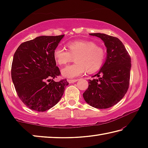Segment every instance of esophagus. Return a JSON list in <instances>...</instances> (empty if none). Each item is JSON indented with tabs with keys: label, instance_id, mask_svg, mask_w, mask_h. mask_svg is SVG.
<instances>
[{
	"label": "esophagus",
	"instance_id": "34e87169",
	"mask_svg": "<svg viewBox=\"0 0 148 148\" xmlns=\"http://www.w3.org/2000/svg\"><path fill=\"white\" fill-rule=\"evenodd\" d=\"M77 80H78L77 79H68V82L69 84H73V83H75V82H76Z\"/></svg>",
	"mask_w": 148,
	"mask_h": 148
}]
</instances>
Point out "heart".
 Listing matches in <instances>:
<instances>
[{"instance_id": "1", "label": "heart", "mask_w": 148, "mask_h": 148, "mask_svg": "<svg viewBox=\"0 0 148 148\" xmlns=\"http://www.w3.org/2000/svg\"><path fill=\"white\" fill-rule=\"evenodd\" d=\"M69 51L57 46L54 49L53 56L60 65L66 64L75 57L76 63L69 65L61 71L62 76L74 78L88 72H95L101 68L106 60L104 48L89 40L72 41L67 44Z\"/></svg>"}]
</instances>
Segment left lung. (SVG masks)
Wrapping results in <instances>:
<instances>
[{
	"instance_id": "obj_1",
	"label": "left lung",
	"mask_w": 148,
	"mask_h": 148,
	"mask_svg": "<svg viewBox=\"0 0 148 148\" xmlns=\"http://www.w3.org/2000/svg\"><path fill=\"white\" fill-rule=\"evenodd\" d=\"M104 42L107 57L103 66L89 80V87L84 92V100L90 106L106 109L123 99L129 89L131 61L128 51L116 37L103 33H91Z\"/></svg>"
}]
</instances>
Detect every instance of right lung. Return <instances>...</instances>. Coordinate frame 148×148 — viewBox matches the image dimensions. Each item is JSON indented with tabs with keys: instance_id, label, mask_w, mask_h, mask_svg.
Returning <instances> with one entry per match:
<instances>
[{
	"instance_id": "obj_1",
	"label": "right lung",
	"mask_w": 148,
	"mask_h": 148,
	"mask_svg": "<svg viewBox=\"0 0 148 148\" xmlns=\"http://www.w3.org/2000/svg\"><path fill=\"white\" fill-rule=\"evenodd\" d=\"M64 34L41 36L22 43L14 55L11 75L19 98L30 109L45 112L54 106L69 85L61 75L53 56Z\"/></svg>"
}]
</instances>
